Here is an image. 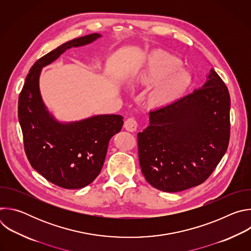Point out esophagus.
<instances>
[{
  "label": "esophagus",
  "mask_w": 251,
  "mask_h": 251,
  "mask_svg": "<svg viewBox=\"0 0 251 251\" xmlns=\"http://www.w3.org/2000/svg\"><path fill=\"white\" fill-rule=\"evenodd\" d=\"M124 128L129 132H135L138 129V122L135 118L130 117L124 123Z\"/></svg>",
  "instance_id": "34e87169"
}]
</instances>
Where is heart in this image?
<instances>
[{
	"label": "heart",
	"mask_w": 251,
	"mask_h": 251,
	"mask_svg": "<svg viewBox=\"0 0 251 251\" xmlns=\"http://www.w3.org/2000/svg\"><path fill=\"white\" fill-rule=\"evenodd\" d=\"M181 69V61L176 56L162 51L148 55L142 68L133 76V82L155 85L148 96L153 107L168 105L180 97L188 88L191 78Z\"/></svg>",
	"instance_id": "obj_1"
}]
</instances>
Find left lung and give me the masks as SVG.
<instances>
[{"label": "left lung", "instance_id": "1", "mask_svg": "<svg viewBox=\"0 0 251 251\" xmlns=\"http://www.w3.org/2000/svg\"><path fill=\"white\" fill-rule=\"evenodd\" d=\"M230 97L212 68L205 83L158 109L138 133L141 171L154 188L176 193L202 184L226 154Z\"/></svg>", "mask_w": 251, "mask_h": 251}]
</instances>
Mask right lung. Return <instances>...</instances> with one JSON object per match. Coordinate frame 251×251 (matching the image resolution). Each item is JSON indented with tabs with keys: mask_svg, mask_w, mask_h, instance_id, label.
I'll return each mask as SVG.
<instances>
[{
	"mask_svg": "<svg viewBox=\"0 0 251 251\" xmlns=\"http://www.w3.org/2000/svg\"><path fill=\"white\" fill-rule=\"evenodd\" d=\"M101 37L91 33L64 43L29 69L20 93L18 114L25 155L31 167L60 188L81 189L99 175L112 136L123 125L121 115L104 114L61 123L48 111L40 92L42 68L66 50L91 44Z\"/></svg>",
	"mask_w": 251,
	"mask_h": 251,
	"instance_id": "1",
	"label": "right lung"
}]
</instances>
